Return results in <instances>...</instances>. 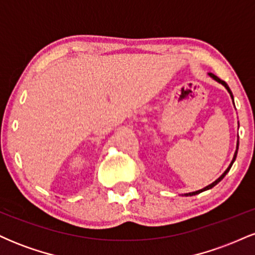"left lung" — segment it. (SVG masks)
<instances>
[{
    "instance_id": "8db88e82",
    "label": "left lung",
    "mask_w": 255,
    "mask_h": 255,
    "mask_svg": "<svg viewBox=\"0 0 255 255\" xmlns=\"http://www.w3.org/2000/svg\"><path fill=\"white\" fill-rule=\"evenodd\" d=\"M209 75H210V77H211L212 79H215L216 81H218L219 84H222V85H223V86L225 87V89L228 90V92L230 93V97H231V99H233V102H234V96H233V93H231V91H230V89H229V86H228V85H227V83H225V81H223V80H221V79H219L218 77H216V75H215V74H212V73H209ZM234 105H235V104H234ZM238 150H239V140H238V146H236V151H235V154H234V158H233V160H231L230 165L228 166V169H227V170H225V171L223 172V174H222L221 176H219V177L217 178V180L215 181V182H212L211 184H209V186H206V187H205V188H203V189H199V191H197V192L187 193V194H184V195H186V197H188V195H195V194H199V193H201V192H204V191H207V189H211L212 187H215L216 184H217L218 182H221V181L223 180V178H224L225 175H227L228 172H229L230 168H231V165H233V163L235 162V159H236V156H238Z\"/></svg>"
}]
</instances>
